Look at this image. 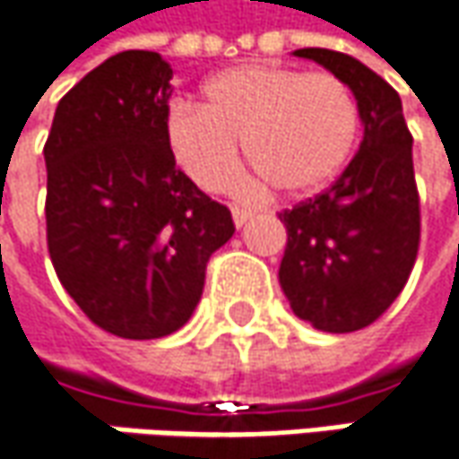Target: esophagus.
Masks as SVG:
<instances>
[{"label": "esophagus", "mask_w": 459, "mask_h": 459, "mask_svg": "<svg viewBox=\"0 0 459 459\" xmlns=\"http://www.w3.org/2000/svg\"><path fill=\"white\" fill-rule=\"evenodd\" d=\"M230 212H233V223H236V229H241V226L249 221L251 215H254V212H251V208H241V205H233V208H230Z\"/></svg>", "instance_id": "esophagus-1"}]
</instances>
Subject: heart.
<instances>
[{"label":"heart","mask_w":459,"mask_h":459,"mask_svg":"<svg viewBox=\"0 0 459 459\" xmlns=\"http://www.w3.org/2000/svg\"><path fill=\"white\" fill-rule=\"evenodd\" d=\"M359 138V105L331 71L241 64L203 84V108L177 105L167 143L197 187L223 192L247 159L282 195H308L347 167Z\"/></svg>","instance_id":"b5f03b06"}]
</instances>
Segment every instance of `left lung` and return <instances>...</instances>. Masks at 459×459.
<instances>
[{"mask_svg": "<svg viewBox=\"0 0 459 459\" xmlns=\"http://www.w3.org/2000/svg\"><path fill=\"white\" fill-rule=\"evenodd\" d=\"M295 56L347 82L365 135L329 190L280 212L288 229L280 285L292 313L313 329L349 333L390 308L416 262L421 210L413 135L398 91L365 64L329 48H300Z\"/></svg>", "mask_w": 459, "mask_h": 459, "instance_id": "left-lung-1", "label": "left lung"}]
</instances>
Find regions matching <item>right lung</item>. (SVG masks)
Returning a JSON list of instances; mask_svg holds the SVG:
<instances>
[{"label":"right lung","instance_id":"1","mask_svg":"<svg viewBox=\"0 0 459 459\" xmlns=\"http://www.w3.org/2000/svg\"><path fill=\"white\" fill-rule=\"evenodd\" d=\"M169 82L153 50L110 56L64 94L43 149L53 269L91 324L120 339L182 329L210 254L236 230L171 156Z\"/></svg>","mask_w":459,"mask_h":459}]
</instances>
